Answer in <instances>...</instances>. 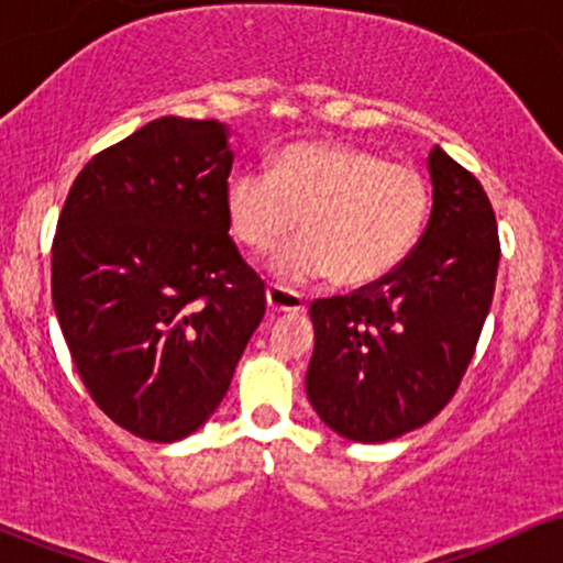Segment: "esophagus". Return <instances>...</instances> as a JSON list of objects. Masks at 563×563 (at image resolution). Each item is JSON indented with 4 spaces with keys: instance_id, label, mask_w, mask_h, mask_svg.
<instances>
[{
    "instance_id": "1",
    "label": "esophagus",
    "mask_w": 563,
    "mask_h": 563,
    "mask_svg": "<svg viewBox=\"0 0 563 563\" xmlns=\"http://www.w3.org/2000/svg\"><path fill=\"white\" fill-rule=\"evenodd\" d=\"M267 307L273 314L303 312V309H307V301H303L301 294H296V290L283 288V286H269L267 288Z\"/></svg>"
}]
</instances>
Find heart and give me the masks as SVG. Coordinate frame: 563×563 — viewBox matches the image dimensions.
<instances>
[{
    "label": "heart",
    "mask_w": 563,
    "mask_h": 563,
    "mask_svg": "<svg viewBox=\"0 0 563 563\" xmlns=\"http://www.w3.org/2000/svg\"><path fill=\"white\" fill-rule=\"evenodd\" d=\"M235 241L269 254L299 222L301 235L273 262L280 280L333 275L367 286L402 264L421 241L431 187L416 166L339 142H294L269 172H241L224 196Z\"/></svg>",
    "instance_id": "obj_1"
}]
</instances>
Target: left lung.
<instances>
[{
	"mask_svg": "<svg viewBox=\"0 0 563 563\" xmlns=\"http://www.w3.org/2000/svg\"><path fill=\"white\" fill-rule=\"evenodd\" d=\"M434 206L394 273L309 307L307 397L335 434L389 442L421 429L466 376L495 294L500 241L487 192L442 147L429 153Z\"/></svg>",
	"mask_w": 563,
	"mask_h": 563,
	"instance_id": "obj_1",
	"label": "left lung"
}]
</instances>
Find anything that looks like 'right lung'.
I'll return each instance as SVG.
<instances>
[{"label":"right lung","instance_id":"1","mask_svg":"<svg viewBox=\"0 0 563 563\" xmlns=\"http://www.w3.org/2000/svg\"><path fill=\"white\" fill-rule=\"evenodd\" d=\"M228 126L164 115L89 161L53 241L70 360L121 429L177 442L230 389L264 280L230 238Z\"/></svg>","mask_w":563,"mask_h":563}]
</instances>
